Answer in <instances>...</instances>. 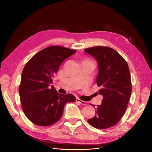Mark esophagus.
<instances>
[{
	"mask_svg": "<svg viewBox=\"0 0 152 152\" xmlns=\"http://www.w3.org/2000/svg\"><path fill=\"white\" fill-rule=\"evenodd\" d=\"M76 102H79V103H80V104H82V105H85V104H86V102H84V101H82V100L80 99L79 98H77V99H76Z\"/></svg>",
	"mask_w": 152,
	"mask_h": 152,
	"instance_id": "1",
	"label": "esophagus"
}]
</instances>
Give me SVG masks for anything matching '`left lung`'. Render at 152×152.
Wrapping results in <instances>:
<instances>
[{
    "label": "left lung",
    "mask_w": 152,
    "mask_h": 152,
    "mask_svg": "<svg viewBox=\"0 0 152 152\" xmlns=\"http://www.w3.org/2000/svg\"><path fill=\"white\" fill-rule=\"evenodd\" d=\"M84 50L97 61L96 83L100 87L99 94L103 97L102 104L96 109L95 116L87 121L97 129L111 127L123 117L130 99L132 87L129 68L125 59L112 48L96 46Z\"/></svg>",
    "instance_id": "left-lung-1"
}]
</instances>
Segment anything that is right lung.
Returning a JSON list of instances; mask_svg holds the SVG:
<instances>
[{"instance_id": "add662e5", "label": "right lung", "mask_w": 152, "mask_h": 152, "mask_svg": "<svg viewBox=\"0 0 152 152\" xmlns=\"http://www.w3.org/2000/svg\"><path fill=\"white\" fill-rule=\"evenodd\" d=\"M75 53L53 45L41 50L25 66L19 87L21 104L26 117L36 125L48 126L57 122L65 104L75 101L73 95L59 94L51 86L62 62Z\"/></svg>"}]
</instances>
